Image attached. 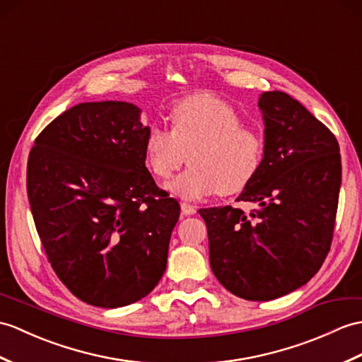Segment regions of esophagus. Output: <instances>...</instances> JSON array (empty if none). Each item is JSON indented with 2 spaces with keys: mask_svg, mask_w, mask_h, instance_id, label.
<instances>
[{
  "mask_svg": "<svg viewBox=\"0 0 362 362\" xmlns=\"http://www.w3.org/2000/svg\"><path fill=\"white\" fill-rule=\"evenodd\" d=\"M180 208H182V214H185V216H192V214H196V211H197L196 206L188 204V202H182Z\"/></svg>",
  "mask_w": 362,
  "mask_h": 362,
  "instance_id": "1",
  "label": "esophagus"
}]
</instances>
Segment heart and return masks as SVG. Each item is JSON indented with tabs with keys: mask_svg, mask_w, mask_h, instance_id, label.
<instances>
[{
	"mask_svg": "<svg viewBox=\"0 0 362 362\" xmlns=\"http://www.w3.org/2000/svg\"><path fill=\"white\" fill-rule=\"evenodd\" d=\"M171 129L151 124L145 137V163L158 180L171 179L187 162L189 168L171 185L175 194L199 200L214 192L238 194L253 182L264 158L259 134L242 124L236 107L211 94L174 105Z\"/></svg>",
	"mask_w": 362,
	"mask_h": 362,
	"instance_id": "b5f03b06",
	"label": "heart"
}]
</instances>
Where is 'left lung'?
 I'll list each match as a JSON object with an SVG mask.
<instances>
[{"instance_id": "1", "label": "left lung", "mask_w": 362, "mask_h": 362, "mask_svg": "<svg viewBox=\"0 0 362 362\" xmlns=\"http://www.w3.org/2000/svg\"><path fill=\"white\" fill-rule=\"evenodd\" d=\"M264 158L238 197L255 208H202L209 264L223 287L272 300L302 287L329 255L341 188L334 134L298 100L264 92Z\"/></svg>"}]
</instances>
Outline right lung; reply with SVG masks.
Here are the masks:
<instances>
[{
    "label": "right lung",
    "instance_id": "add662e5",
    "mask_svg": "<svg viewBox=\"0 0 362 362\" xmlns=\"http://www.w3.org/2000/svg\"><path fill=\"white\" fill-rule=\"evenodd\" d=\"M124 102L67 109L38 134L28 197L50 267L86 304L117 308L154 290L180 205L145 165L148 126Z\"/></svg>",
    "mask_w": 362,
    "mask_h": 362
}]
</instances>
